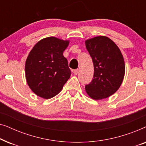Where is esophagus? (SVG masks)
Listing matches in <instances>:
<instances>
[{
  "mask_svg": "<svg viewBox=\"0 0 146 146\" xmlns=\"http://www.w3.org/2000/svg\"><path fill=\"white\" fill-rule=\"evenodd\" d=\"M78 72H79V70L78 69H76V70H74L73 71V73H74V74L75 76L76 75H77L78 74Z\"/></svg>",
  "mask_w": 146,
  "mask_h": 146,
  "instance_id": "1",
  "label": "esophagus"
}]
</instances>
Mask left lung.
Listing matches in <instances>:
<instances>
[{
  "instance_id": "8db88e82",
  "label": "left lung",
  "mask_w": 146,
  "mask_h": 146,
  "mask_svg": "<svg viewBox=\"0 0 146 146\" xmlns=\"http://www.w3.org/2000/svg\"><path fill=\"white\" fill-rule=\"evenodd\" d=\"M86 47L94 64V78L85 86L86 93L96 100L107 98L113 94L122 83L125 62L117 46L104 36L85 41Z\"/></svg>"
}]
</instances>
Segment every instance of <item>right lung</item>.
<instances>
[{"instance_id":"obj_1","label":"right lung","mask_w":146,"mask_h":146,"mask_svg":"<svg viewBox=\"0 0 146 146\" xmlns=\"http://www.w3.org/2000/svg\"><path fill=\"white\" fill-rule=\"evenodd\" d=\"M69 40L50 36L35 45L25 63L28 85L35 94L44 99L56 96L70 77L71 71L63 52Z\"/></svg>"}]
</instances>
